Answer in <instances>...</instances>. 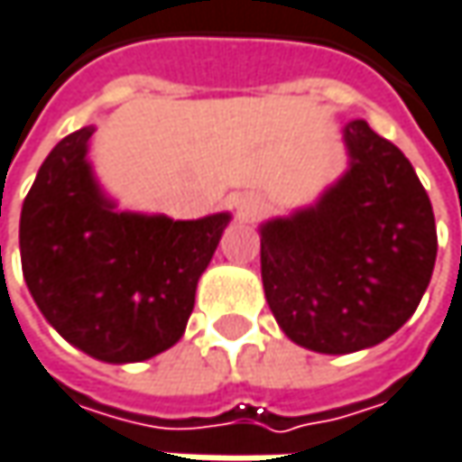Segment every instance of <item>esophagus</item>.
Segmentation results:
<instances>
[{
	"mask_svg": "<svg viewBox=\"0 0 462 462\" xmlns=\"http://www.w3.org/2000/svg\"><path fill=\"white\" fill-rule=\"evenodd\" d=\"M261 196H254V193H240V196H232V208L237 211L240 219H254L258 211H261Z\"/></svg>",
	"mask_w": 462,
	"mask_h": 462,
	"instance_id": "1",
	"label": "esophagus"
}]
</instances>
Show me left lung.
I'll return each mask as SVG.
<instances>
[{
  "label": "left lung",
  "mask_w": 462,
  "mask_h": 462,
  "mask_svg": "<svg viewBox=\"0 0 462 462\" xmlns=\"http://www.w3.org/2000/svg\"><path fill=\"white\" fill-rule=\"evenodd\" d=\"M350 172L313 208L261 227L266 303L287 337L356 353L419 309L437 261L431 201L405 153L364 120L345 127Z\"/></svg>",
  "instance_id": "left-lung-1"
}]
</instances>
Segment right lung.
I'll use <instances>...</instances> for the list:
<instances>
[{
	"instance_id": "1",
	"label": "right lung",
	"mask_w": 462,
	"mask_h": 462,
	"mask_svg": "<svg viewBox=\"0 0 462 462\" xmlns=\"http://www.w3.org/2000/svg\"><path fill=\"white\" fill-rule=\"evenodd\" d=\"M94 127L62 138L20 214L23 277L46 321L106 364L172 347L230 214L196 222L117 214L98 193L86 146Z\"/></svg>"
}]
</instances>
